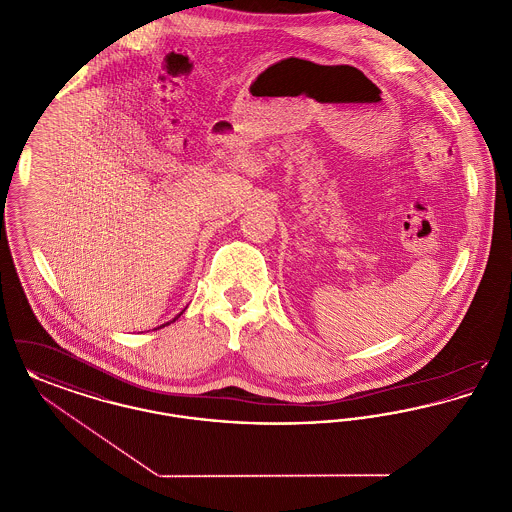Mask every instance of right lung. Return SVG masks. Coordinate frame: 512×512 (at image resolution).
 <instances>
[{
    "instance_id": "1",
    "label": "right lung",
    "mask_w": 512,
    "mask_h": 512,
    "mask_svg": "<svg viewBox=\"0 0 512 512\" xmlns=\"http://www.w3.org/2000/svg\"><path fill=\"white\" fill-rule=\"evenodd\" d=\"M182 313H184V311H182ZM182 313H180V315H182ZM180 315H176V317L172 318L171 322H174V320H176V318L180 317ZM171 322H165V324H163V326H169V324H171ZM163 326H161V328H163ZM155 330H157V328H155Z\"/></svg>"
}]
</instances>
